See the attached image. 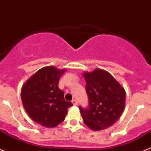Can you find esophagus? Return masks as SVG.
<instances>
[{
    "label": "esophagus",
    "mask_w": 151,
    "mask_h": 151,
    "mask_svg": "<svg viewBox=\"0 0 151 151\" xmlns=\"http://www.w3.org/2000/svg\"><path fill=\"white\" fill-rule=\"evenodd\" d=\"M71 103H72L74 106H77V101L76 99H73L72 101H71Z\"/></svg>",
    "instance_id": "esophagus-1"
}]
</instances>
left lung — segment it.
<instances>
[{"instance_id":"obj_1","label":"left lung","mask_w":151,"mask_h":151,"mask_svg":"<svg viewBox=\"0 0 151 151\" xmlns=\"http://www.w3.org/2000/svg\"><path fill=\"white\" fill-rule=\"evenodd\" d=\"M89 106H80L84 123L94 131L113 125L122 116L125 108L126 92L108 71L96 69L85 72Z\"/></svg>"}]
</instances>
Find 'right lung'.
Returning <instances> with one entry per match:
<instances>
[{
	"label": "right lung",
	"mask_w": 151,
	"mask_h": 151,
	"mask_svg": "<svg viewBox=\"0 0 151 151\" xmlns=\"http://www.w3.org/2000/svg\"><path fill=\"white\" fill-rule=\"evenodd\" d=\"M66 69L45 66L27 80L21 91L22 104L28 116L47 128L58 126L65 119L72 104L64 99L58 88L60 78Z\"/></svg>",
	"instance_id": "obj_1"
}]
</instances>
